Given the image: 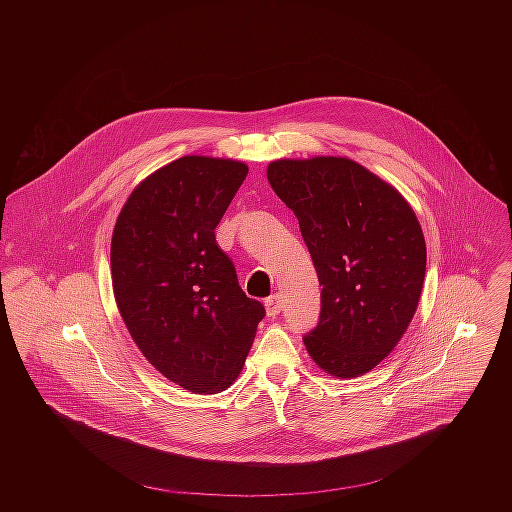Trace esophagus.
<instances>
[{
  "label": "esophagus",
  "mask_w": 512,
  "mask_h": 512,
  "mask_svg": "<svg viewBox=\"0 0 512 512\" xmlns=\"http://www.w3.org/2000/svg\"><path fill=\"white\" fill-rule=\"evenodd\" d=\"M282 307H284V297L280 293H274V295H270L266 299V313H268V317H276L282 311Z\"/></svg>",
  "instance_id": "esophagus-1"
}]
</instances>
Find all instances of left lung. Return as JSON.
<instances>
[{"instance_id": "left-lung-1", "label": "left lung", "mask_w": 512, "mask_h": 512, "mask_svg": "<svg viewBox=\"0 0 512 512\" xmlns=\"http://www.w3.org/2000/svg\"><path fill=\"white\" fill-rule=\"evenodd\" d=\"M268 181L297 217L321 286L305 349L333 376H361L416 313L426 276L420 222L392 185L347 157L278 159Z\"/></svg>"}]
</instances>
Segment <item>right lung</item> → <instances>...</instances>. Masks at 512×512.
<instances>
[{
	"mask_svg": "<svg viewBox=\"0 0 512 512\" xmlns=\"http://www.w3.org/2000/svg\"><path fill=\"white\" fill-rule=\"evenodd\" d=\"M246 175L242 161L179 157L132 191L112 234V288L132 339L165 378L197 394L236 380L266 315L215 238Z\"/></svg>",
	"mask_w": 512,
	"mask_h": 512,
	"instance_id": "obj_1",
	"label": "right lung"
}]
</instances>
